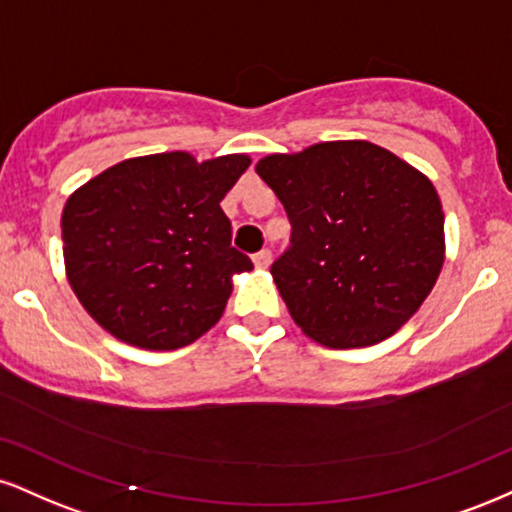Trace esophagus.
<instances>
[{
	"mask_svg": "<svg viewBox=\"0 0 512 512\" xmlns=\"http://www.w3.org/2000/svg\"><path fill=\"white\" fill-rule=\"evenodd\" d=\"M252 262H255L257 269H267L269 264H272V252H269V250H260L255 257H252Z\"/></svg>",
	"mask_w": 512,
	"mask_h": 512,
	"instance_id": "1",
	"label": "esophagus"
}]
</instances>
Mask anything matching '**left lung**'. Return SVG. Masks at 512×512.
Returning <instances> with one entry per match:
<instances>
[{"label": "left lung", "mask_w": 512, "mask_h": 512, "mask_svg": "<svg viewBox=\"0 0 512 512\" xmlns=\"http://www.w3.org/2000/svg\"><path fill=\"white\" fill-rule=\"evenodd\" d=\"M257 174L291 221L272 276L293 322L326 348L384 341L443 267V212L422 171L367 140L269 155Z\"/></svg>", "instance_id": "obj_1"}]
</instances>
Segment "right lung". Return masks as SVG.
<instances>
[{
  "instance_id": "obj_1",
  "label": "right lung",
  "mask_w": 512,
  "mask_h": 512,
  "mask_svg": "<svg viewBox=\"0 0 512 512\" xmlns=\"http://www.w3.org/2000/svg\"><path fill=\"white\" fill-rule=\"evenodd\" d=\"M248 166V155L133 157L66 200V276L102 329L135 348L176 350L219 322L233 274L252 269L219 207Z\"/></svg>"
}]
</instances>
